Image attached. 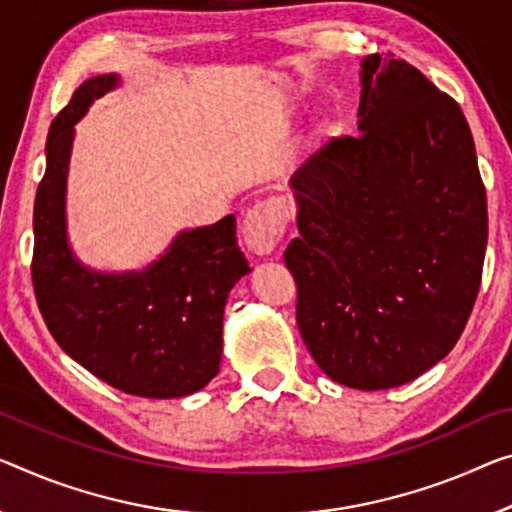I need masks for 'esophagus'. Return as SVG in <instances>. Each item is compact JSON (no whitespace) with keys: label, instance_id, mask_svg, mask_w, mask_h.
<instances>
[{"label":"esophagus","instance_id":"obj_1","mask_svg":"<svg viewBox=\"0 0 512 512\" xmlns=\"http://www.w3.org/2000/svg\"><path fill=\"white\" fill-rule=\"evenodd\" d=\"M283 231H286V208L274 196L254 203L242 219V235L254 254H270L279 245Z\"/></svg>","mask_w":512,"mask_h":512}]
</instances>
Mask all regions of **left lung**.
<instances>
[{"instance_id":"1","label":"left lung","mask_w":512,"mask_h":512,"mask_svg":"<svg viewBox=\"0 0 512 512\" xmlns=\"http://www.w3.org/2000/svg\"><path fill=\"white\" fill-rule=\"evenodd\" d=\"M361 68V132L297 169L300 238L283 261L316 364L377 391L426 373L465 332L487 199L458 102L405 59L371 54Z\"/></svg>"}]
</instances>
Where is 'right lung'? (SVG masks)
<instances>
[{"instance_id": "obj_1", "label": "right lung", "mask_w": 512, "mask_h": 512, "mask_svg": "<svg viewBox=\"0 0 512 512\" xmlns=\"http://www.w3.org/2000/svg\"><path fill=\"white\" fill-rule=\"evenodd\" d=\"M112 86L114 75L84 82L47 132L31 281L47 329L77 364L130 396L180 398L219 373L224 304L249 265L235 245L233 215L180 233L167 254L139 274L112 277L75 261L64 217L73 125Z\"/></svg>"}]
</instances>
